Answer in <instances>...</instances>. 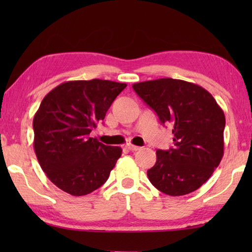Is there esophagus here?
I'll use <instances>...</instances> for the list:
<instances>
[{
	"label": "esophagus",
	"mask_w": 252,
	"mask_h": 252,
	"mask_svg": "<svg viewBox=\"0 0 252 252\" xmlns=\"http://www.w3.org/2000/svg\"><path fill=\"white\" fill-rule=\"evenodd\" d=\"M126 148L129 149L130 151H138V150H140V147H138V146H133V144H131V143H129V144H126Z\"/></svg>",
	"instance_id": "esophagus-1"
}]
</instances>
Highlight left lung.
I'll use <instances>...</instances> for the list:
<instances>
[{
  "instance_id": "obj_1",
  "label": "left lung",
  "mask_w": 252,
  "mask_h": 252,
  "mask_svg": "<svg viewBox=\"0 0 252 252\" xmlns=\"http://www.w3.org/2000/svg\"><path fill=\"white\" fill-rule=\"evenodd\" d=\"M157 113L162 125H171L174 147L158 150L148 178L169 195L193 192L218 168L223 156L225 118L210 93L187 81L165 78L132 85Z\"/></svg>"
}]
</instances>
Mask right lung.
Wrapping results in <instances>:
<instances>
[{
	"instance_id": "right-lung-1",
	"label": "right lung",
	"mask_w": 252,
	"mask_h": 252,
	"mask_svg": "<svg viewBox=\"0 0 252 252\" xmlns=\"http://www.w3.org/2000/svg\"><path fill=\"white\" fill-rule=\"evenodd\" d=\"M126 87L100 79L69 81L42 100L33 119L34 150L42 170L64 192L85 195L108 180L122 149L90 133Z\"/></svg>"
}]
</instances>
